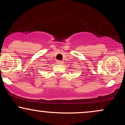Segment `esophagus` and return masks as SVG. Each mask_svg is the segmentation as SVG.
<instances>
[{"mask_svg":"<svg viewBox=\"0 0 125 125\" xmlns=\"http://www.w3.org/2000/svg\"><path fill=\"white\" fill-rule=\"evenodd\" d=\"M57 63H59V64H63V62L61 61H57Z\"/></svg>","mask_w":125,"mask_h":125,"instance_id":"esophagus-1","label":"esophagus"}]
</instances>
